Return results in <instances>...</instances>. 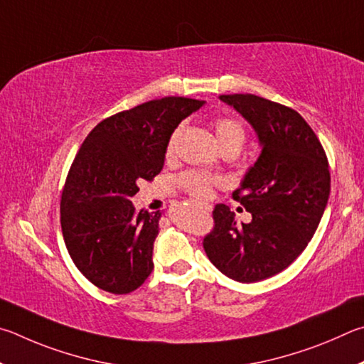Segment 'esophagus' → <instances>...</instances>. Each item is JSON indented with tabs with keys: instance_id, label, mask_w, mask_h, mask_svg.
<instances>
[{
	"instance_id": "esophagus-1",
	"label": "esophagus",
	"mask_w": 364,
	"mask_h": 364,
	"mask_svg": "<svg viewBox=\"0 0 364 364\" xmlns=\"http://www.w3.org/2000/svg\"><path fill=\"white\" fill-rule=\"evenodd\" d=\"M201 208H203V209H206V211H213V206H211V205H208V203H203Z\"/></svg>"
}]
</instances>
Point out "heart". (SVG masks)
Returning <instances> with one entry per match:
<instances>
[{
	"instance_id": "1",
	"label": "heart",
	"mask_w": 364,
	"mask_h": 364,
	"mask_svg": "<svg viewBox=\"0 0 364 364\" xmlns=\"http://www.w3.org/2000/svg\"><path fill=\"white\" fill-rule=\"evenodd\" d=\"M178 132L181 129H176L172 132V136L169 137L168 146H166V151L168 155H171L176 149L177 139H178ZM214 134L215 139H218V144L222 150L227 149H235V150H241L246 142V131L245 127L241 126L237 119L232 118H218L214 121ZM178 183H181L182 188H186L190 195H193L195 198L198 200H205L211 195V187L214 181L203 174H198V172H186L178 177Z\"/></svg>"
}]
</instances>
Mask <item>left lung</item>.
Listing matches in <instances>:
<instances>
[{
  "label": "left lung",
  "instance_id": "obj_1",
  "mask_svg": "<svg viewBox=\"0 0 364 364\" xmlns=\"http://www.w3.org/2000/svg\"><path fill=\"white\" fill-rule=\"evenodd\" d=\"M219 99L251 124L260 155L233 192L252 220L238 225L230 208L218 205L215 227L203 246L224 275L256 283L288 269L315 235L331 190L328 158L316 134L292 108L254 94Z\"/></svg>",
  "mask_w": 364,
  "mask_h": 364
}]
</instances>
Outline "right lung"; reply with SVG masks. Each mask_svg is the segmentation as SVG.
<instances>
[{"mask_svg":"<svg viewBox=\"0 0 364 364\" xmlns=\"http://www.w3.org/2000/svg\"><path fill=\"white\" fill-rule=\"evenodd\" d=\"M203 105L187 97L145 102L100 121L76 153L60 225L70 257L97 288L127 294L149 278L161 213H136L131 198L140 181L161 172L172 132Z\"/></svg>","mask_w":364,"mask_h":364,"instance_id":"right-lung-1","label":"right lung"}]
</instances>
